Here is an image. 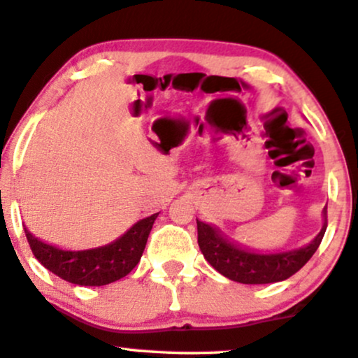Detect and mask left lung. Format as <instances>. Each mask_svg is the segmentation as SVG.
<instances>
[{"mask_svg":"<svg viewBox=\"0 0 358 358\" xmlns=\"http://www.w3.org/2000/svg\"><path fill=\"white\" fill-rule=\"evenodd\" d=\"M324 216L327 221L325 208ZM196 226L198 244L205 259L224 278L241 284H269L291 278L314 256L327 229V223H324L317 236L299 250L261 255L229 243L218 229L200 220H196Z\"/></svg>","mask_w":358,"mask_h":358,"instance_id":"left-lung-1","label":"left lung"}]
</instances>
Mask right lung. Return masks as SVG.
I'll list each match as a JSON object with an SVG mask.
<instances>
[{
  "mask_svg": "<svg viewBox=\"0 0 358 358\" xmlns=\"http://www.w3.org/2000/svg\"><path fill=\"white\" fill-rule=\"evenodd\" d=\"M157 216L158 213L137 221L114 243L84 251H64L43 243L26 228L24 233L36 259L51 273L79 286H106L125 278L138 264Z\"/></svg>",
  "mask_w": 358,
  "mask_h": 358,
  "instance_id": "add662e5",
  "label": "right lung"
}]
</instances>
